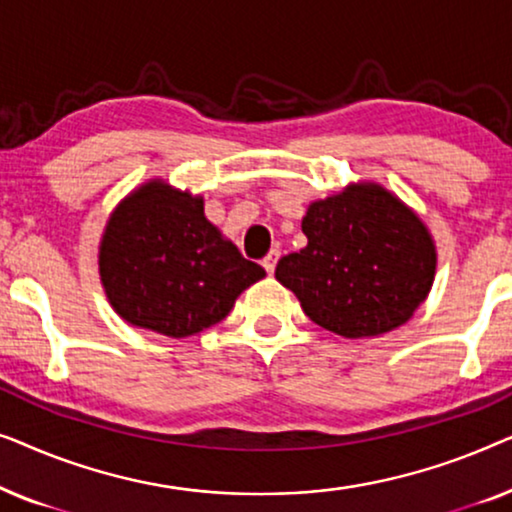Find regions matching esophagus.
<instances>
[{"label":"esophagus","instance_id":"esophagus-1","mask_svg":"<svg viewBox=\"0 0 512 512\" xmlns=\"http://www.w3.org/2000/svg\"><path fill=\"white\" fill-rule=\"evenodd\" d=\"M277 261H279V251H277V249H272L270 254L263 258V268L268 270V275H272V272H275V265H277Z\"/></svg>","mask_w":512,"mask_h":512}]
</instances>
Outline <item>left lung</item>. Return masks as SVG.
I'll use <instances>...</instances> for the list:
<instances>
[{"mask_svg": "<svg viewBox=\"0 0 512 512\" xmlns=\"http://www.w3.org/2000/svg\"><path fill=\"white\" fill-rule=\"evenodd\" d=\"M303 233L307 247L279 258L275 277L326 331L342 338L389 333L429 296L436 275L429 228L375 181L314 200Z\"/></svg>", "mask_w": 512, "mask_h": 512, "instance_id": "1", "label": "left lung"}]
</instances>
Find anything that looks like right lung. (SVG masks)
I'll use <instances>...</instances> for the list:
<instances>
[{"label":"right lung","mask_w":512,"mask_h":512,"mask_svg":"<svg viewBox=\"0 0 512 512\" xmlns=\"http://www.w3.org/2000/svg\"><path fill=\"white\" fill-rule=\"evenodd\" d=\"M263 277L261 265L207 221L200 195L163 179L121 200L100 242V279L111 307L128 324L167 338L219 324Z\"/></svg>","instance_id":"add662e5"}]
</instances>
